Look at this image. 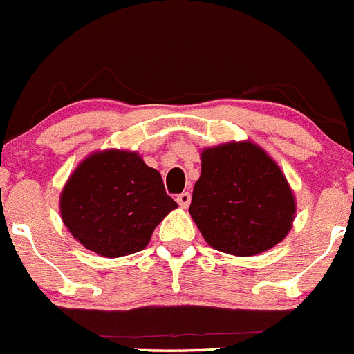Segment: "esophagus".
<instances>
[{"label": "esophagus", "instance_id": "34e87169", "mask_svg": "<svg viewBox=\"0 0 354 354\" xmlns=\"http://www.w3.org/2000/svg\"><path fill=\"white\" fill-rule=\"evenodd\" d=\"M176 199H177V203H178V206H180V208H187L189 203H191V192H189V191L180 192V194H177Z\"/></svg>", "mask_w": 354, "mask_h": 354}]
</instances>
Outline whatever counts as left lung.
Masks as SVG:
<instances>
[{"label":"left lung","instance_id":"8db88e82","mask_svg":"<svg viewBox=\"0 0 354 354\" xmlns=\"http://www.w3.org/2000/svg\"><path fill=\"white\" fill-rule=\"evenodd\" d=\"M295 198L277 163L253 142L201 153V177L189 206L209 246L237 257L270 250L288 236Z\"/></svg>","mask_w":354,"mask_h":354}]
</instances>
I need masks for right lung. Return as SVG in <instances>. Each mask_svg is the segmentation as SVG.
I'll return each mask as SVG.
<instances>
[{"label": "right lung", "mask_w": 354, "mask_h": 354, "mask_svg": "<svg viewBox=\"0 0 354 354\" xmlns=\"http://www.w3.org/2000/svg\"><path fill=\"white\" fill-rule=\"evenodd\" d=\"M177 203L162 176L138 153H94L65 184L62 218L72 236L101 257H125L148 246L155 227Z\"/></svg>", "instance_id": "add662e5"}]
</instances>
